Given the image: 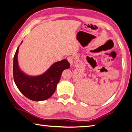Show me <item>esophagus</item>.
I'll return each instance as SVG.
<instances>
[{"label":"esophagus","mask_w":132,"mask_h":132,"mask_svg":"<svg viewBox=\"0 0 132 132\" xmlns=\"http://www.w3.org/2000/svg\"><path fill=\"white\" fill-rule=\"evenodd\" d=\"M67 60H68V62H69V63H70L71 65H72L73 64V62H74V58L71 56H70L67 58Z\"/></svg>","instance_id":"34e87169"}]
</instances>
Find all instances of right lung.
<instances>
[{"instance_id":"add662e5","label":"right lung","mask_w":132,"mask_h":132,"mask_svg":"<svg viewBox=\"0 0 132 132\" xmlns=\"http://www.w3.org/2000/svg\"><path fill=\"white\" fill-rule=\"evenodd\" d=\"M19 49L18 46L13 59V77L17 88L25 97L32 101H40L48 99L55 93L62 71L69 69L70 64L66 59H63L53 63L41 75L29 76L19 67Z\"/></svg>"}]
</instances>
